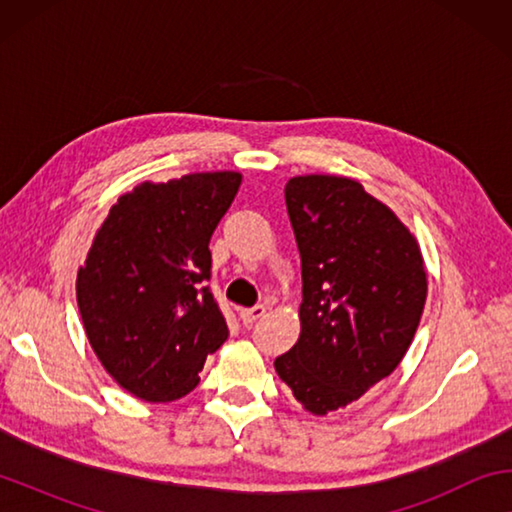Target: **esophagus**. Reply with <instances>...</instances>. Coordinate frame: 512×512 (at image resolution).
I'll return each instance as SVG.
<instances>
[{
    "instance_id": "1",
    "label": "esophagus",
    "mask_w": 512,
    "mask_h": 512,
    "mask_svg": "<svg viewBox=\"0 0 512 512\" xmlns=\"http://www.w3.org/2000/svg\"><path fill=\"white\" fill-rule=\"evenodd\" d=\"M266 314V307L264 305H257V307H250V309H239V318L244 320L246 325L255 323V320H259Z\"/></svg>"
}]
</instances>
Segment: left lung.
<instances>
[{
	"mask_svg": "<svg viewBox=\"0 0 512 512\" xmlns=\"http://www.w3.org/2000/svg\"><path fill=\"white\" fill-rule=\"evenodd\" d=\"M302 262L300 336L275 372L311 415L341 411L391 375L427 300L418 239L348 176L284 187Z\"/></svg>",
	"mask_w": 512,
	"mask_h": 512,
	"instance_id": "1",
	"label": "left lung"
}]
</instances>
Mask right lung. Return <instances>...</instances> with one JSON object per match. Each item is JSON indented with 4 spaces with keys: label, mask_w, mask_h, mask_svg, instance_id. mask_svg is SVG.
I'll use <instances>...</instances> for the list:
<instances>
[{
    "label": "right lung",
    "mask_w": 512,
    "mask_h": 512,
    "mask_svg": "<svg viewBox=\"0 0 512 512\" xmlns=\"http://www.w3.org/2000/svg\"><path fill=\"white\" fill-rule=\"evenodd\" d=\"M239 171L144 183L110 207L76 275L85 336L117 384L144 402L194 391L207 354L228 339L212 293L210 239Z\"/></svg>",
    "instance_id": "1"
}]
</instances>
